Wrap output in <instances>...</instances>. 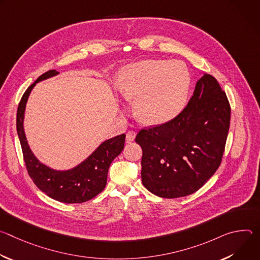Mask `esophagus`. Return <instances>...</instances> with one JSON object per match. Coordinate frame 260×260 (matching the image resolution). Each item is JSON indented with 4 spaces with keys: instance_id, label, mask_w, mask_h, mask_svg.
Wrapping results in <instances>:
<instances>
[{
    "instance_id": "34e87169",
    "label": "esophagus",
    "mask_w": 260,
    "mask_h": 260,
    "mask_svg": "<svg viewBox=\"0 0 260 260\" xmlns=\"http://www.w3.org/2000/svg\"><path fill=\"white\" fill-rule=\"evenodd\" d=\"M136 136H137L136 132H134V131H128V132L126 133V135H125V139H126V142H127V143H131V142H133V141L135 140Z\"/></svg>"
}]
</instances>
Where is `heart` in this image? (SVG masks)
Returning a JSON list of instances; mask_svg holds the SVG:
<instances>
[{
    "mask_svg": "<svg viewBox=\"0 0 260 260\" xmlns=\"http://www.w3.org/2000/svg\"><path fill=\"white\" fill-rule=\"evenodd\" d=\"M190 74L183 62L146 59L127 64L117 75L116 89L135 102L137 117L147 124H164L176 118L186 104Z\"/></svg>",
    "mask_w": 260,
    "mask_h": 260,
    "instance_id": "1",
    "label": "heart"
}]
</instances>
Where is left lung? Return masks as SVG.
Listing matches in <instances>:
<instances>
[{"label": "left lung", "instance_id": "8db88e82", "mask_svg": "<svg viewBox=\"0 0 260 260\" xmlns=\"http://www.w3.org/2000/svg\"><path fill=\"white\" fill-rule=\"evenodd\" d=\"M231 122V106L218 81L204 74L187 106L173 120L141 129L142 182L165 199L199 190L219 168Z\"/></svg>", "mask_w": 260, "mask_h": 260}]
</instances>
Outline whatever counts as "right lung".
<instances>
[{
    "label": "right lung",
    "mask_w": 260,
    "mask_h": 260,
    "mask_svg": "<svg viewBox=\"0 0 260 260\" xmlns=\"http://www.w3.org/2000/svg\"><path fill=\"white\" fill-rule=\"evenodd\" d=\"M58 72L55 70L44 73L23 93L17 109V135L26 170L37 187L55 201L66 204H81L93 199L104 190L109 167L123 150L125 135L122 134L104 141L86 159L70 170H54L42 164L30 150L25 137L23 127L25 106L35 85L56 76Z\"/></svg>",
    "instance_id": "add662e5"
}]
</instances>
